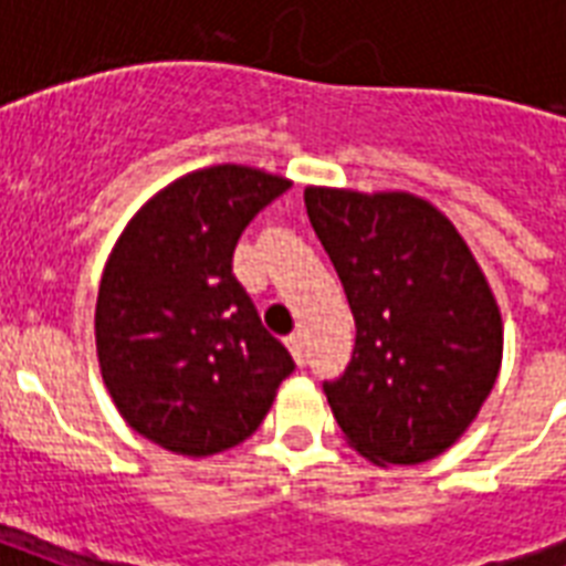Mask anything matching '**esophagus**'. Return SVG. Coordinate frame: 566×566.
<instances>
[{
  "label": "esophagus",
  "instance_id": "obj_1",
  "mask_svg": "<svg viewBox=\"0 0 566 566\" xmlns=\"http://www.w3.org/2000/svg\"><path fill=\"white\" fill-rule=\"evenodd\" d=\"M284 344H287V349H291L293 361H296V364H305V337H302L300 332H293V335L287 337Z\"/></svg>",
  "mask_w": 566,
  "mask_h": 566
}]
</instances>
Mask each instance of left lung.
Segmentation results:
<instances>
[{
	"label": "left lung",
	"instance_id": "1",
	"mask_svg": "<svg viewBox=\"0 0 566 566\" xmlns=\"http://www.w3.org/2000/svg\"><path fill=\"white\" fill-rule=\"evenodd\" d=\"M308 220L355 317V353L326 385L346 443L378 467L455 447L502 367V311L438 205L408 190L305 188Z\"/></svg>",
	"mask_w": 566,
	"mask_h": 566
}]
</instances>
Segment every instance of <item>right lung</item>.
Returning <instances> with one entry per match:
<instances>
[{
    "label": "right lung",
    "instance_id": "1",
    "mask_svg": "<svg viewBox=\"0 0 566 566\" xmlns=\"http://www.w3.org/2000/svg\"><path fill=\"white\" fill-rule=\"evenodd\" d=\"M291 179L247 164L185 172L149 196L102 270V381L146 440L208 458L255 434L293 361L231 275L240 231Z\"/></svg>",
    "mask_w": 566,
    "mask_h": 566
}]
</instances>
